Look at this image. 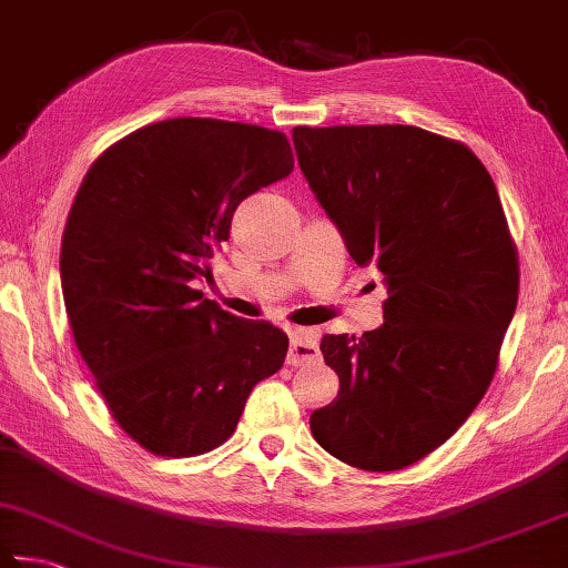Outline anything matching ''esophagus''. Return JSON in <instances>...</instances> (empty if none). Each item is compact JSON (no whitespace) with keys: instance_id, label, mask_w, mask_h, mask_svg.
Here are the masks:
<instances>
[{"instance_id":"obj_1","label":"esophagus","mask_w":568,"mask_h":568,"mask_svg":"<svg viewBox=\"0 0 568 568\" xmlns=\"http://www.w3.org/2000/svg\"><path fill=\"white\" fill-rule=\"evenodd\" d=\"M320 347L317 339L311 333V329H295L291 335V349H287V365L297 367V365H307L317 359Z\"/></svg>"}]
</instances>
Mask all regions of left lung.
<instances>
[{
	"label": "left lung",
	"mask_w": 568,
	"mask_h": 568,
	"mask_svg": "<svg viewBox=\"0 0 568 568\" xmlns=\"http://www.w3.org/2000/svg\"><path fill=\"white\" fill-rule=\"evenodd\" d=\"M297 163L353 261L385 275V323L325 335L337 397L317 445L365 471L425 459L479 405L519 301L497 185L462 141L402 123L293 129Z\"/></svg>",
	"instance_id": "8db88e82"
}]
</instances>
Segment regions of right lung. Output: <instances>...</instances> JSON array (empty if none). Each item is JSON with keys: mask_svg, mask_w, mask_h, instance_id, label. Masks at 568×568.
<instances>
[{"mask_svg": "<svg viewBox=\"0 0 568 568\" xmlns=\"http://www.w3.org/2000/svg\"><path fill=\"white\" fill-rule=\"evenodd\" d=\"M283 131L221 119L136 129L91 163L61 235L71 335L113 422L156 457L221 447L287 335L191 281L251 193L293 171Z\"/></svg>", "mask_w": 568, "mask_h": 568, "instance_id": "1", "label": "right lung"}]
</instances>
